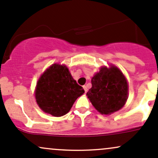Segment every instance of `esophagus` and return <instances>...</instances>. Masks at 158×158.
<instances>
[{
    "label": "esophagus",
    "mask_w": 158,
    "mask_h": 158,
    "mask_svg": "<svg viewBox=\"0 0 158 158\" xmlns=\"http://www.w3.org/2000/svg\"><path fill=\"white\" fill-rule=\"evenodd\" d=\"M83 88H84L85 93H87V91H88V88H87V86H85V85H84V86H83Z\"/></svg>",
    "instance_id": "1"
}]
</instances>
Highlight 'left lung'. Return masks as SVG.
<instances>
[{
	"label": "left lung",
	"mask_w": 158,
	"mask_h": 158,
	"mask_svg": "<svg viewBox=\"0 0 158 158\" xmlns=\"http://www.w3.org/2000/svg\"><path fill=\"white\" fill-rule=\"evenodd\" d=\"M92 87L87 96L94 108L102 114H110L122 108L128 97V83L116 67L101 68L92 78Z\"/></svg>",
	"instance_id": "obj_1"
}]
</instances>
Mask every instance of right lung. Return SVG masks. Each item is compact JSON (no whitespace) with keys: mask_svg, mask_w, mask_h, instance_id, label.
<instances>
[{"mask_svg":"<svg viewBox=\"0 0 158 158\" xmlns=\"http://www.w3.org/2000/svg\"><path fill=\"white\" fill-rule=\"evenodd\" d=\"M85 93L64 65L54 64L40 77L36 85L35 98L45 113L54 117L66 114L77 99Z\"/></svg>","mask_w":158,"mask_h":158,"instance_id":"obj_1","label":"right lung"}]
</instances>
